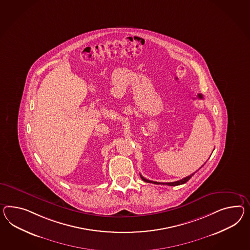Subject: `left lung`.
Wrapping results in <instances>:
<instances>
[{"label":"left lung","instance_id":"1","mask_svg":"<svg viewBox=\"0 0 250 250\" xmlns=\"http://www.w3.org/2000/svg\"><path fill=\"white\" fill-rule=\"evenodd\" d=\"M204 166V165H203ZM202 166V167H203ZM202 167H200L199 168H201ZM199 170V169H198ZM197 170V171H198ZM196 171V172H197ZM193 173L191 175H189V176H188V177H186L184 179H180V180H178V181H175V182H166V183H163V182H157V181H151V180H148V179H145L144 177H142L141 175V178L142 179V180H144V181H146V182H148V183H153V184H157V185H159V184H162V185H167V186H179L181 185V184H184L186 183L188 180H189L190 178L192 177L193 175L195 174V173Z\"/></svg>","mask_w":250,"mask_h":250}]
</instances>
